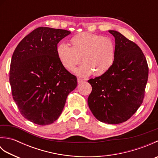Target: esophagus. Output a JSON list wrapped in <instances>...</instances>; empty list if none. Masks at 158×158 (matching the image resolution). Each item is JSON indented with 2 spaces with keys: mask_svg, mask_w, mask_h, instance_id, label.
Wrapping results in <instances>:
<instances>
[{
  "mask_svg": "<svg viewBox=\"0 0 158 158\" xmlns=\"http://www.w3.org/2000/svg\"><path fill=\"white\" fill-rule=\"evenodd\" d=\"M83 81H84V80L82 79H80V78L77 79V82H78V83H83Z\"/></svg>",
  "mask_w": 158,
  "mask_h": 158,
  "instance_id": "1",
  "label": "esophagus"
}]
</instances>
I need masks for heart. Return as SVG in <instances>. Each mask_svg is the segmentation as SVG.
I'll return each instance as SVG.
<instances>
[{
	"mask_svg": "<svg viewBox=\"0 0 158 158\" xmlns=\"http://www.w3.org/2000/svg\"><path fill=\"white\" fill-rule=\"evenodd\" d=\"M71 48L64 43L56 46V53L62 66L69 71L75 70L77 76L99 77L111 68L115 58V46L111 39L92 33L80 32L70 40Z\"/></svg>",
	"mask_w": 158,
	"mask_h": 158,
	"instance_id": "1",
	"label": "heart"
}]
</instances>
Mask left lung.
<instances>
[{"label": "left lung", "instance_id": "1", "mask_svg": "<svg viewBox=\"0 0 158 158\" xmlns=\"http://www.w3.org/2000/svg\"><path fill=\"white\" fill-rule=\"evenodd\" d=\"M115 58L109 71L90 79L92 87L88 103L100 122L118 124L132 117L143 102L149 69L145 56L136 43L116 31Z\"/></svg>", "mask_w": 158, "mask_h": 158}]
</instances>
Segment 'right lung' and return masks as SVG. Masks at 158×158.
I'll use <instances>...</instances> for the list:
<instances>
[{
	"label": "right lung",
	"instance_id": "add662e5",
	"mask_svg": "<svg viewBox=\"0 0 158 158\" xmlns=\"http://www.w3.org/2000/svg\"><path fill=\"white\" fill-rule=\"evenodd\" d=\"M69 31L39 27L26 36L13 53L9 82L20 113L30 122L49 125L58 119L77 77L60 64L58 43Z\"/></svg>",
	"mask_w": 158,
	"mask_h": 158
}]
</instances>
